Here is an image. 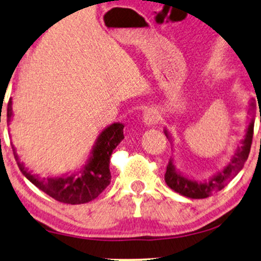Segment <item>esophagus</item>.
Returning <instances> with one entry per match:
<instances>
[{"label": "esophagus", "instance_id": "esophagus-1", "mask_svg": "<svg viewBox=\"0 0 261 261\" xmlns=\"http://www.w3.org/2000/svg\"><path fill=\"white\" fill-rule=\"evenodd\" d=\"M143 122L144 124L148 125V127H154V125L159 122L158 113H156L154 110H148V111L144 112Z\"/></svg>", "mask_w": 261, "mask_h": 261}]
</instances>
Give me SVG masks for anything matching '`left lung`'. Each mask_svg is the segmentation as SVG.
<instances>
[{
  "instance_id": "8db88e82",
  "label": "left lung",
  "mask_w": 261,
  "mask_h": 261,
  "mask_svg": "<svg viewBox=\"0 0 261 261\" xmlns=\"http://www.w3.org/2000/svg\"><path fill=\"white\" fill-rule=\"evenodd\" d=\"M255 105L254 100L249 103V110L248 113L252 111V107ZM261 122V119H260ZM253 130H254V116L250 118L249 123L246 128V134H244L243 139L238 140L236 144V148L233 150L231 159L227 161V164L223 166L221 170L214 173L209 179L206 180H197L192 177L187 176L186 173H182L178 168L174 165V160L171 159L168 162L166 168V174H165V182L173 189L174 192L179 193L180 195H185L187 198L191 199H204L210 197L214 193L221 191L226 186L231 182L232 179L241 172L246 164L248 155L250 151V145H252L253 140ZM165 136L172 144V136H171L170 130L167 128L164 129Z\"/></svg>"
}]
</instances>
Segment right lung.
<instances>
[{
  "instance_id": "obj_1",
  "label": "right lung",
  "mask_w": 261,
  "mask_h": 261,
  "mask_svg": "<svg viewBox=\"0 0 261 261\" xmlns=\"http://www.w3.org/2000/svg\"><path fill=\"white\" fill-rule=\"evenodd\" d=\"M13 118L12 99L7 105V123L11 124ZM124 125L122 123H112L100 132L95 140L89 159L81 170L73 173H64L60 177H47L41 178L39 174H34L29 168L20 162L19 156L12 146L13 154L20 172L29 179L40 191L46 193L55 200L64 204H85L94 200L105 191L111 182L110 172V158L112 151L124 139Z\"/></svg>"
}]
</instances>
